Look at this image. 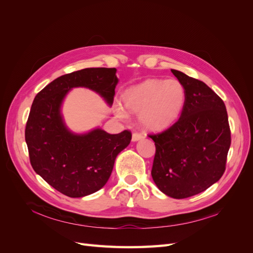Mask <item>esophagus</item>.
I'll list each match as a JSON object with an SVG mask.
<instances>
[{
  "mask_svg": "<svg viewBox=\"0 0 253 253\" xmlns=\"http://www.w3.org/2000/svg\"><path fill=\"white\" fill-rule=\"evenodd\" d=\"M143 135L142 134H140V133H134L133 134V136H132V140L133 141H138V140H140V139H142L143 138Z\"/></svg>",
  "mask_w": 253,
  "mask_h": 253,
  "instance_id": "obj_1",
  "label": "esophagus"
}]
</instances>
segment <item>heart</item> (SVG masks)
Here are the masks:
<instances>
[{
    "label": "heart",
    "instance_id": "heart-1",
    "mask_svg": "<svg viewBox=\"0 0 253 253\" xmlns=\"http://www.w3.org/2000/svg\"><path fill=\"white\" fill-rule=\"evenodd\" d=\"M185 99V88L179 81L148 79L125 90L122 104L126 111L139 114L144 127L158 131L169 126L179 117ZM125 110H116L118 117H126Z\"/></svg>",
    "mask_w": 253,
    "mask_h": 253
}]
</instances>
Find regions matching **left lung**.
Masks as SVG:
<instances>
[{
	"instance_id": "left-lung-1",
	"label": "left lung",
	"mask_w": 253,
	"mask_h": 253,
	"mask_svg": "<svg viewBox=\"0 0 253 253\" xmlns=\"http://www.w3.org/2000/svg\"><path fill=\"white\" fill-rule=\"evenodd\" d=\"M171 72L185 88V104L174 125L149 135L156 147L151 174L163 193L181 200L223 176L231 132L224 101L203 81Z\"/></svg>"
}]
</instances>
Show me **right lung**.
<instances>
[{
  "label": "right lung",
  "mask_w": 253,
  "mask_h": 253,
  "mask_svg": "<svg viewBox=\"0 0 253 253\" xmlns=\"http://www.w3.org/2000/svg\"><path fill=\"white\" fill-rule=\"evenodd\" d=\"M116 72V68L93 67L66 74L34 99L25 127L30 164L48 185L66 196L83 197L100 190L110 178L117 155L131 142L127 129L119 134L101 128L75 134L61 115V105L73 87H87L112 105L118 83Z\"/></svg>",
  "instance_id": "1"
}]
</instances>
